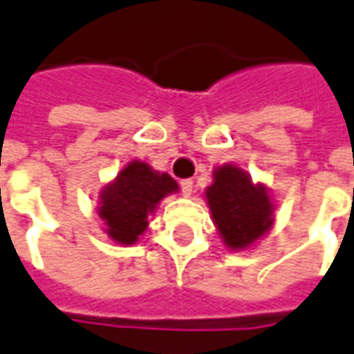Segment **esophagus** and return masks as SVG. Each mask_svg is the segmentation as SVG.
Masks as SVG:
<instances>
[{
  "label": "esophagus",
  "mask_w": 354,
  "mask_h": 354,
  "mask_svg": "<svg viewBox=\"0 0 354 354\" xmlns=\"http://www.w3.org/2000/svg\"><path fill=\"white\" fill-rule=\"evenodd\" d=\"M180 185H182V194H184L185 197H192V194H194V182H192V180H182Z\"/></svg>",
  "instance_id": "1"
}]
</instances>
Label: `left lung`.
Returning a JSON list of instances; mask_svg holds the SVG:
<instances>
[{"label": "left lung", "instance_id": "obj_1", "mask_svg": "<svg viewBox=\"0 0 354 354\" xmlns=\"http://www.w3.org/2000/svg\"><path fill=\"white\" fill-rule=\"evenodd\" d=\"M205 203L214 228L230 251L253 249L276 222V203L263 182L234 162L212 170V182L205 189Z\"/></svg>", "mask_w": 354, "mask_h": 354}]
</instances>
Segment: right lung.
Returning <instances> with one entry per match:
<instances>
[{
	"label": "right lung",
	"mask_w": 354,
	"mask_h": 354,
	"mask_svg": "<svg viewBox=\"0 0 354 354\" xmlns=\"http://www.w3.org/2000/svg\"><path fill=\"white\" fill-rule=\"evenodd\" d=\"M178 192L180 187L170 174L155 170L145 160H128L97 195L103 232L117 245H134L145 234L149 216L157 212L160 201Z\"/></svg>",
	"instance_id": "add662e5"
}]
</instances>
